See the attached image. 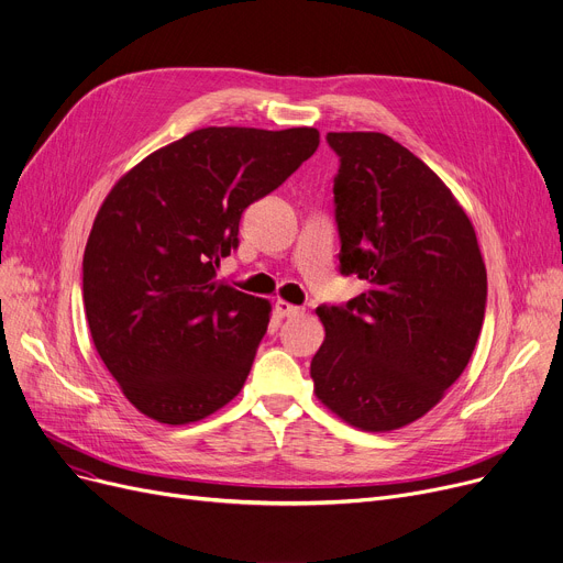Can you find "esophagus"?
Masks as SVG:
<instances>
[{"label": "esophagus", "mask_w": 563, "mask_h": 563, "mask_svg": "<svg viewBox=\"0 0 563 563\" xmlns=\"http://www.w3.org/2000/svg\"><path fill=\"white\" fill-rule=\"evenodd\" d=\"M274 308H276V314H278V317H283V319H285V317H287V319H289V317H298V314L303 312V308L291 306V303H285V301H276V306H274Z\"/></svg>", "instance_id": "1"}]
</instances>
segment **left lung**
<instances>
[{"instance_id":"left-lung-1","label":"left lung","mask_w":563,"mask_h":563,"mask_svg":"<svg viewBox=\"0 0 563 563\" xmlns=\"http://www.w3.org/2000/svg\"><path fill=\"white\" fill-rule=\"evenodd\" d=\"M340 156V274L366 291L319 306L317 398L366 432L421 419L466 368L486 308L473 223L443 180L385 133H328Z\"/></svg>"}]
</instances>
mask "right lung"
Masks as SVG:
<instances>
[{"label": "right lung", "mask_w": 563, "mask_h": 563, "mask_svg": "<svg viewBox=\"0 0 563 563\" xmlns=\"http://www.w3.org/2000/svg\"><path fill=\"white\" fill-rule=\"evenodd\" d=\"M319 146L317 129L208 126L146 156L97 212L84 253L95 349L124 396L158 423L233 400L272 306L217 280L242 212Z\"/></svg>", "instance_id": "add662e5"}]
</instances>
